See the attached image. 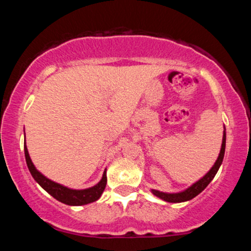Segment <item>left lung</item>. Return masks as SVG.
<instances>
[{
	"label": "left lung",
	"mask_w": 251,
	"mask_h": 251,
	"mask_svg": "<svg viewBox=\"0 0 251 251\" xmlns=\"http://www.w3.org/2000/svg\"><path fill=\"white\" fill-rule=\"evenodd\" d=\"M224 152H226V131L223 132V142H222V148H221V152L220 155H218L217 160H216L215 165L212 166L211 170L204 176L201 179L198 181H196L194 185L190 186L189 189H186L185 191L183 192H178V194H165V192H160L157 191V190H152V194L157 197L162 198V200L170 201V203H180V201H186L192 200V198L196 197L198 194H201L206 186L209 185V183L214 179V177L217 174L218 169H220L222 162H223L224 158Z\"/></svg>",
	"instance_id": "1"
}]
</instances>
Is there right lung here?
<instances>
[{
	"mask_svg": "<svg viewBox=\"0 0 251 251\" xmlns=\"http://www.w3.org/2000/svg\"><path fill=\"white\" fill-rule=\"evenodd\" d=\"M25 162H27L28 169H29L31 176L35 179L40 185L42 186L48 194L53 196L55 200H57L61 203L67 204V205H85V204L92 203V201H96L99 200L100 196L103 192V190L106 188V183H107V178H106V171L103 172L101 180L94 185L93 188L85 189V190H72L66 188V186L60 185V184L55 183V181H51L48 178H46L45 176L40 174L39 171L35 169L34 164L31 163L29 153H28L27 146L25 144Z\"/></svg>",
	"mask_w": 251,
	"mask_h": 251,
	"instance_id": "right-lung-1",
	"label": "right lung"
}]
</instances>
